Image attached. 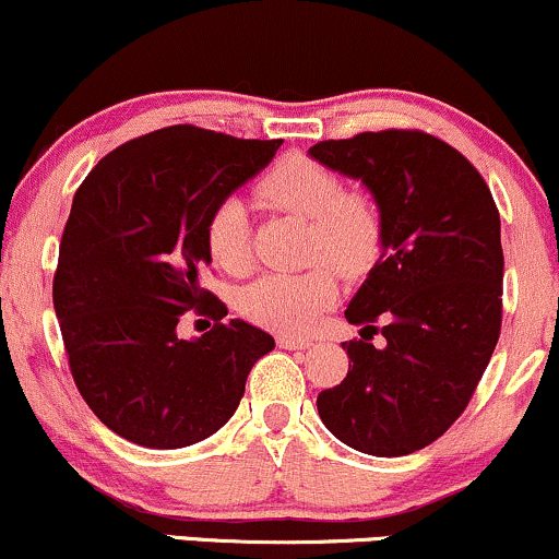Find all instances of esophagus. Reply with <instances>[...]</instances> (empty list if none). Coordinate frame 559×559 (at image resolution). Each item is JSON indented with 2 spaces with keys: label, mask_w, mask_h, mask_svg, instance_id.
I'll list each match as a JSON object with an SVG mask.
<instances>
[{
  "label": "esophagus",
  "mask_w": 559,
  "mask_h": 559,
  "mask_svg": "<svg viewBox=\"0 0 559 559\" xmlns=\"http://www.w3.org/2000/svg\"><path fill=\"white\" fill-rule=\"evenodd\" d=\"M277 345L285 347V350H306V347H311V340L293 337V334H280Z\"/></svg>",
  "instance_id": "obj_1"
}]
</instances>
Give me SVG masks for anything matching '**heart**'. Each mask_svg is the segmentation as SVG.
I'll return each mask as SVG.
<instances>
[{"mask_svg":"<svg viewBox=\"0 0 559 559\" xmlns=\"http://www.w3.org/2000/svg\"><path fill=\"white\" fill-rule=\"evenodd\" d=\"M255 195L274 212L308 225V261L321 264L300 274H264L240 293L242 317L282 334L308 332L337 300L334 272L347 280L369 274L384 251V212L364 190H347L332 167L293 154L274 164L255 186ZM209 259L222 272L251 269V222L240 199L219 201L203 227Z\"/></svg>","mask_w":559,"mask_h":559,"instance_id":"b5f03b06","label":"heart"}]
</instances>
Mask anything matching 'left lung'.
<instances>
[{
    "label": "left lung",
    "mask_w": 559,
    "mask_h": 559,
    "mask_svg": "<svg viewBox=\"0 0 559 559\" xmlns=\"http://www.w3.org/2000/svg\"><path fill=\"white\" fill-rule=\"evenodd\" d=\"M308 154L364 180L386 225L384 251L345 311L360 326V340L343 343L353 366L319 392V416L366 455L424 450L468 408L500 340L497 203L474 164L424 130L319 141Z\"/></svg>",
    "instance_id": "8db88e82"
}]
</instances>
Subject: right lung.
Listing matches in <instances>:
<instances>
[{
    "mask_svg": "<svg viewBox=\"0 0 559 559\" xmlns=\"http://www.w3.org/2000/svg\"><path fill=\"white\" fill-rule=\"evenodd\" d=\"M280 146L169 124L109 151L75 190L51 298L78 392L128 442L177 450L212 437L274 347L222 321L227 306L203 287V227ZM188 310L215 319L199 341L176 337Z\"/></svg>",
    "mask_w": 559,
    "mask_h": 559,
    "instance_id": "obj_1",
    "label": "right lung"
}]
</instances>
